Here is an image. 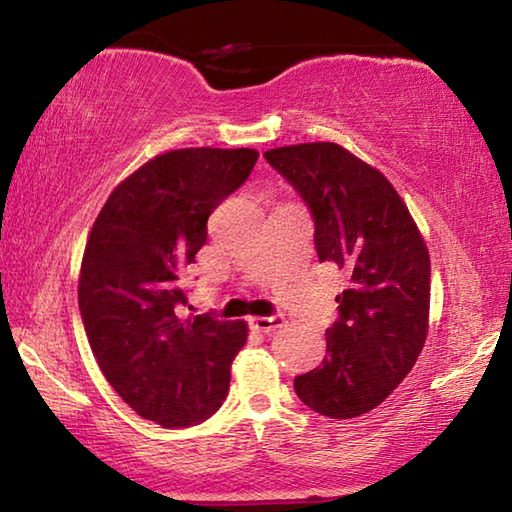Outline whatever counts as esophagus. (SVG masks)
Wrapping results in <instances>:
<instances>
[{
	"instance_id": "34e87169",
	"label": "esophagus",
	"mask_w": 512,
	"mask_h": 512,
	"mask_svg": "<svg viewBox=\"0 0 512 512\" xmlns=\"http://www.w3.org/2000/svg\"><path fill=\"white\" fill-rule=\"evenodd\" d=\"M284 323V316L282 314H275V316H253L250 318V327L259 329V332H273L275 327H280Z\"/></svg>"
}]
</instances>
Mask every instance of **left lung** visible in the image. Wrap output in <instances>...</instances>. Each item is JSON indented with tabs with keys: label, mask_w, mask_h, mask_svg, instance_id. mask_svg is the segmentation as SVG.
<instances>
[{
	"label": "left lung",
	"mask_w": 512,
	"mask_h": 512,
	"mask_svg": "<svg viewBox=\"0 0 512 512\" xmlns=\"http://www.w3.org/2000/svg\"><path fill=\"white\" fill-rule=\"evenodd\" d=\"M316 221V253L348 275L323 366L293 386L311 411L350 420L409 375L429 332L431 262L418 223L384 173L334 142L266 151Z\"/></svg>",
	"instance_id": "left-lung-1"
}]
</instances>
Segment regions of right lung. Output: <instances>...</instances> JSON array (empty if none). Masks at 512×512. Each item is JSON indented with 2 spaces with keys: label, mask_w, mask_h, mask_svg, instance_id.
<instances>
[{
  "label": "right lung",
  "mask_w": 512,
  "mask_h": 512,
  "mask_svg": "<svg viewBox=\"0 0 512 512\" xmlns=\"http://www.w3.org/2000/svg\"><path fill=\"white\" fill-rule=\"evenodd\" d=\"M255 149H176L112 189L88 235L79 309L103 377L162 427L219 411L246 320L180 318L178 275L207 241V219L257 162Z\"/></svg>",
  "instance_id": "obj_1"
}]
</instances>
